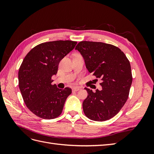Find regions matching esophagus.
Listing matches in <instances>:
<instances>
[{"label": "esophagus", "instance_id": "34e87169", "mask_svg": "<svg viewBox=\"0 0 154 154\" xmlns=\"http://www.w3.org/2000/svg\"><path fill=\"white\" fill-rule=\"evenodd\" d=\"M79 90H80V87H73V88H72V91L73 92H77V91H78Z\"/></svg>", "mask_w": 154, "mask_h": 154}]
</instances>
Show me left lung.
<instances>
[{
	"mask_svg": "<svg viewBox=\"0 0 154 154\" xmlns=\"http://www.w3.org/2000/svg\"><path fill=\"white\" fill-rule=\"evenodd\" d=\"M75 49L83 56L88 72L101 80V91L85 88L88 96L83 102L84 114L96 122L111 119L128 97L132 82L129 60L119 48L103 42L82 41Z\"/></svg>",
	"mask_w": 154,
	"mask_h": 154,
	"instance_id": "obj_1",
	"label": "left lung"
}]
</instances>
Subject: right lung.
<instances>
[{
	"label": "right lung",
	"mask_w": 154,
	"mask_h": 154,
	"mask_svg": "<svg viewBox=\"0 0 154 154\" xmlns=\"http://www.w3.org/2000/svg\"><path fill=\"white\" fill-rule=\"evenodd\" d=\"M77 42L57 40L42 43L27 54L18 71V86L30 111L42 119H54L62 114L71 88L60 89L51 79L60 62L74 48Z\"/></svg>",
	"instance_id": "add662e5"
}]
</instances>
